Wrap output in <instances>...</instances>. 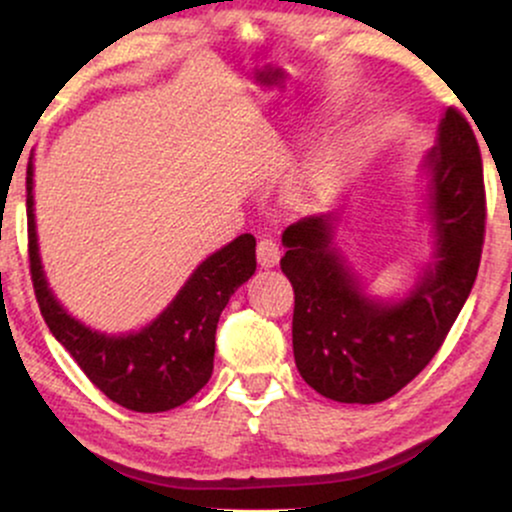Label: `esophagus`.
I'll return each mask as SVG.
<instances>
[{"mask_svg": "<svg viewBox=\"0 0 512 512\" xmlns=\"http://www.w3.org/2000/svg\"><path fill=\"white\" fill-rule=\"evenodd\" d=\"M279 257H281V250L274 238L257 240V262H260L262 267H274V264L279 262Z\"/></svg>", "mask_w": 512, "mask_h": 512, "instance_id": "34e87169", "label": "esophagus"}]
</instances>
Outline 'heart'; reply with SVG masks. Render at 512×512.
Here are the masks:
<instances>
[{
  "instance_id": "obj_1",
  "label": "heart",
  "mask_w": 512,
  "mask_h": 512,
  "mask_svg": "<svg viewBox=\"0 0 512 512\" xmlns=\"http://www.w3.org/2000/svg\"><path fill=\"white\" fill-rule=\"evenodd\" d=\"M358 146H361V134H356V137L346 139L344 144L327 151L320 161H315L298 178L296 187H293V197L298 202H320V199H325L337 187L339 178H342L344 163L356 154Z\"/></svg>"
}]
</instances>
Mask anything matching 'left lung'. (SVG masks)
Masks as SVG:
<instances>
[{
	"instance_id": "8db88e82",
	"label": "left lung",
	"mask_w": 512,
	"mask_h": 512,
	"mask_svg": "<svg viewBox=\"0 0 512 512\" xmlns=\"http://www.w3.org/2000/svg\"><path fill=\"white\" fill-rule=\"evenodd\" d=\"M436 262L402 301L383 303L334 248V216H308L281 236L293 305V356L322 397L375 404L397 395L424 370L460 315L481 262L486 192L481 154L460 110L448 108L428 154Z\"/></svg>"
}]
</instances>
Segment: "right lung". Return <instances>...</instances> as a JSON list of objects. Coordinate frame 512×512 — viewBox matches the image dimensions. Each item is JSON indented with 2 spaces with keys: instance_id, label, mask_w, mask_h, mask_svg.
<instances>
[{
  "instance_id": "right-lung-1",
  "label": "right lung",
  "mask_w": 512,
  "mask_h": 512,
  "mask_svg": "<svg viewBox=\"0 0 512 512\" xmlns=\"http://www.w3.org/2000/svg\"><path fill=\"white\" fill-rule=\"evenodd\" d=\"M28 260L40 313L86 378L120 407L156 414L185 404L209 383L216 325L228 298L255 274V238L243 233L207 257L173 303L144 330L120 337L93 332L62 308L45 281L33 214V163L26 170Z\"/></svg>"
}]
</instances>
